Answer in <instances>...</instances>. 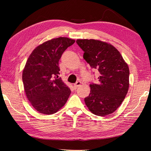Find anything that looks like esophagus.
Instances as JSON below:
<instances>
[{
  "mask_svg": "<svg viewBox=\"0 0 151 151\" xmlns=\"http://www.w3.org/2000/svg\"><path fill=\"white\" fill-rule=\"evenodd\" d=\"M81 81H77V82L75 83V84H74V85H73L74 88L76 89V88L78 87V86H81Z\"/></svg>",
  "mask_w": 151,
  "mask_h": 151,
  "instance_id": "esophagus-1",
  "label": "esophagus"
}]
</instances>
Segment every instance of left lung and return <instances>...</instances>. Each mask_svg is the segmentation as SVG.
I'll return each instance as SVG.
<instances>
[{
  "label": "left lung",
  "instance_id": "obj_1",
  "mask_svg": "<svg viewBox=\"0 0 151 151\" xmlns=\"http://www.w3.org/2000/svg\"><path fill=\"white\" fill-rule=\"evenodd\" d=\"M84 59L100 74L98 84H91L84 99L91 113L111 114L119 107L129 88V68L118 50L111 44L95 40H77Z\"/></svg>",
  "mask_w": 151,
  "mask_h": 151
}]
</instances>
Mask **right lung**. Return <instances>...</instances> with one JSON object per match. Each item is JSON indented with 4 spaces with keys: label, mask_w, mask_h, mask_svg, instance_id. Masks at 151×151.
Returning a JSON list of instances; mask_svg holds the SVG:
<instances>
[{
    "label": "right lung",
    "mask_w": 151,
    "mask_h": 151,
    "mask_svg": "<svg viewBox=\"0 0 151 151\" xmlns=\"http://www.w3.org/2000/svg\"><path fill=\"white\" fill-rule=\"evenodd\" d=\"M75 42L60 37L40 45L31 53L22 71V82L28 100L36 110L52 114L62 108L70 94L58 78V62L67 48Z\"/></svg>",
    "instance_id": "add662e5"
}]
</instances>
